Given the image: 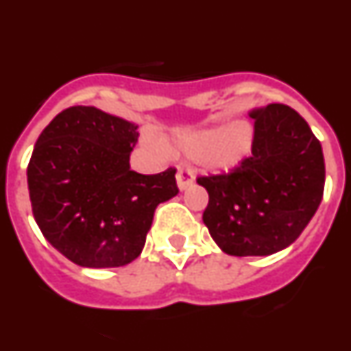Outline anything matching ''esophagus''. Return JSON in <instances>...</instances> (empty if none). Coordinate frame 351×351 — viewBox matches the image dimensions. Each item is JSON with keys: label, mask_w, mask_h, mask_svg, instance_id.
I'll use <instances>...</instances> for the list:
<instances>
[{"label": "esophagus", "mask_w": 351, "mask_h": 351, "mask_svg": "<svg viewBox=\"0 0 351 351\" xmlns=\"http://www.w3.org/2000/svg\"><path fill=\"white\" fill-rule=\"evenodd\" d=\"M176 179H178L179 190H186V188H190L195 182V173L190 167H179L178 173H176Z\"/></svg>", "instance_id": "1"}]
</instances>
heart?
Here are the masks:
<instances>
[{"label": "heart", "instance_id": "obj_1", "mask_svg": "<svg viewBox=\"0 0 351 351\" xmlns=\"http://www.w3.org/2000/svg\"><path fill=\"white\" fill-rule=\"evenodd\" d=\"M253 130L246 121H235L219 132L186 133L178 138V149L214 170L235 167L250 154Z\"/></svg>", "mask_w": 351, "mask_h": 351}]
</instances>
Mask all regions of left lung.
<instances>
[{"label":"left lung","instance_id":"obj_1","mask_svg":"<svg viewBox=\"0 0 351 351\" xmlns=\"http://www.w3.org/2000/svg\"><path fill=\"white\" fill-rule=\"evenodd\" d=\"M251 117V156L230 172L197 178L209 193L204 223L234 256L272 255L295 243L325 188L322 144L297 110L271 104Z\"/></svg>","mask_w":351,"mask_h":351}]
</instances>
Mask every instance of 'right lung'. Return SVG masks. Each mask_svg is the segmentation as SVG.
<instances>
[{
	"mask_svg": "<svg viewBox=\"0 0 351 351\" xmlns=\"http://www.w3.org/2000/svg\"><path fill=\"white\" fill-rule=\"evenodd\" d=\"M137 126L95 107L64 108L36 141L27 188L43 237L80 267H121L141 255L154 209L179 193L176 169H130Z\"/></svg>",
	"mask_w": 351,
	"mask_h": 351,
	"instance_id": "right-lung-1",
	"label": "right lung"
}]
</instances>
